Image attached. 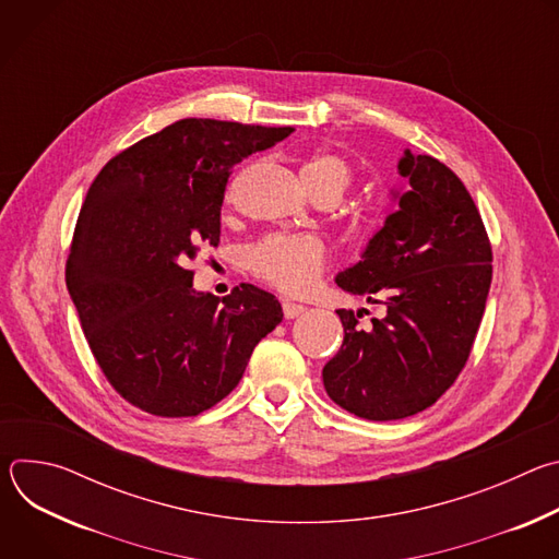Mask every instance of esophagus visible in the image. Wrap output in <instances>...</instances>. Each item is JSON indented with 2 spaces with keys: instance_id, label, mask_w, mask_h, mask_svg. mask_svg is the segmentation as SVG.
<instances>
[{
  "instance_id": "34e87169",
  "label": "esophagus",
  "mask_w": 559,
  "mask_h": 559,
  "mask_svg": "<svg viewBox=\"0 0 559 559\" xmlns=\"http://www.w3.org/2000/svg\"><path fill=\"white\" fill-rule=\"evenodd\" d=\"M302 311H305V305H298V302H292V300H283V313H285L287 321H292V318H298Z\"/></svg>"
}]
</instances>
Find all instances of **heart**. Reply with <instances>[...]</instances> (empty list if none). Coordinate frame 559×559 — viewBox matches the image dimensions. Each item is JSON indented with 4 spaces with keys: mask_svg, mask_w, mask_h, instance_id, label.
<instances>
[{
    "mask_svg": "<svg viewBox=\"0 0 559 559\" xmlns=\"http://www.w3.org/2000/svg\"><path fill=\"white\" fill-rule=\"evenodd\" d=\"M300 179L309 194L334 190L343 197L352 181L345 158L321 152L302 164ZM325 246L313 236H270L248 254L250 270L285 294H305L323 274Z\"/></svg>",
    "mask_w": 559,
    "mask_h": 559,
    "instance_id": "heart-1",
    "label": "heart"
}]
</instances>
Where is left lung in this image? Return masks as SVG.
<instances>
[{"label": "left lung", "mask_w": 559, "mask_h": 559, "mask_svg": "<svg viewBox=\"0 0 559 559\" xmlns=\"http://www.w3.org/2000/svg\"><path fill=\"white\" fill-rule=\"evenodd\" d=\"M391 190L395 210L336 285L382 316L338 309L341 352L323 367L325 391L365 420L425 412L462 371L491 287V246L471 194L438 158L405 147Z\"/></svg>", "instance_id": "8db88e82"}]
</instances>
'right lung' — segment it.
Returning <instances> with one entry per match:
<instances>
[{"label": "right lung", "instance_id": "right-lung-1", "mask_svg": "<svg viewBox=\"0 0 559 559\" xmlns=\"http://www.w3.org/2000/svg\"><path fill=\"white\" fill-rule=\"evenodd\" d=\"M292 132L179 119L110 158L93 181L66 285L102 371L134 407L164 418L214 407L283 321L276 296L250 283L223 302L197 292L188 263L218 246L231 168Z\"/></svg>", "mask_w": 559, "mask_h": 559}]
</instances>
